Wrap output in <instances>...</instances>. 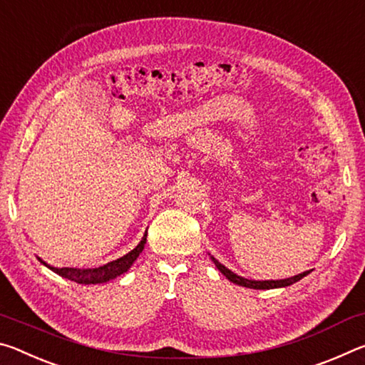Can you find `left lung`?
Listing matches in <instances>:
<instances>
[{"mask_svg": "<svg viewBox=\"0 0 365 365\" xmlns=\"http://www.w3.org/2000/svg\"><path fill=\"white\" fill-rule=\"evenodd\" d=\"M211 259H212V262L215 264V267H217L222 272V274L227 277L228 280L235 283V285H240V287H245V288H252V289L285 288V287L293 285V283H296V282H299L302 277H306L307 274H311V270H306V272H302V274H298V275L289 277V279H283V280H248V279H245V277L237 275L230 269H227L225 265L220 264L214 256H211Z\"/></svg>", "mask_w": 365, "mask_h": 365, "instance_id": "1", "label": "left lung"}]
</instances>
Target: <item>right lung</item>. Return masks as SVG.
Wrapping results in <instances>:
<instances>
[{
    "label": "right lung",
    "mask_w": 365,
    "mask_h": 365,
    "mask_svg": "<svg viewBox=\"0 0 365 365\" xmlns=\"http://www.w3.org/2000/svg\"><path fill=\"white\" fill-rule=\"evenodd\" d=\"M146 237L148 233L145 232L141 242L135 246V248L127 252L125 256H122L115 261H110L108 264L101 265V267H95V269H76V267H54V265H49L48 262L43 261V259L38 257V261L46 265L49 270H53L54 274H58L61 277H64L67 280H72L76 283H82V285H98V283H106L109 280H114L117 277L125 274V272L132 267V264L137 261V257L140 256V252L143 251L145 243H146Z\"/></svg>",
    "instance_id": "obj_1"
}]
</instances>
